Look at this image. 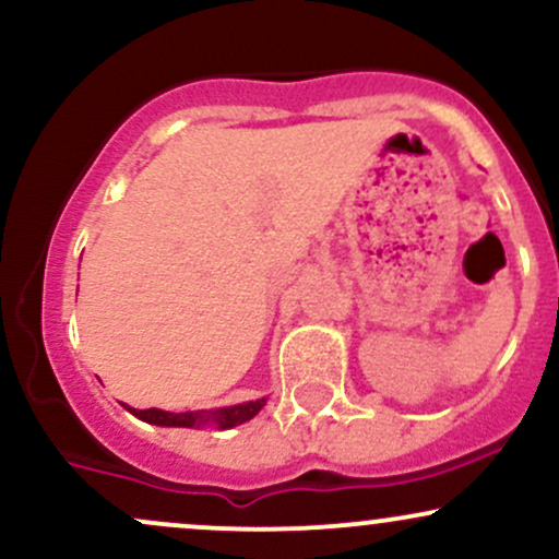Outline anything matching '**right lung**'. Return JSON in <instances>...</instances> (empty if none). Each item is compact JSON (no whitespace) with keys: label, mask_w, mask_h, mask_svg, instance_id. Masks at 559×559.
<instances>
[{"label":"right lung","mask_w":559,"mask_h":559,"mask_svg":"<svg viewBox=\"0 0 559 559\" xmlns=\"http://www.w3.org/2000/svg\"><path fill=\"white\" fill-rule=\"evenodd\" d=\"M265 407V400L236 404V407H221V409H194V413H165V409H131L133 415L146 423H155V426H173V428H194L204 426V423H215L217 428H234L239 423L252 420L260 409Z\"/></svg>","instance_id":"1"}]
</instances>
